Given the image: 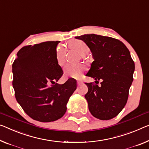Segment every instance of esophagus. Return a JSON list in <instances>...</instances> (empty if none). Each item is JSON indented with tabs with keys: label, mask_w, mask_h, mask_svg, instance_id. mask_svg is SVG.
<instances>
[{
	"label": "esophagus",
	"mask_w": 149,
	"mask_h": 149,
	"mask_svg": "<svg viewBox=\"0 0 149 149\" xmlns=\"http://www.w3.org/2000/svg\"><path fill=\"white\" fill-rule=\"evenodd\" d=\"M82 84V81H77L78 86L81 85V84Z\"/></svg>",
	"instance_id": "obj_1"
}]
</instances>
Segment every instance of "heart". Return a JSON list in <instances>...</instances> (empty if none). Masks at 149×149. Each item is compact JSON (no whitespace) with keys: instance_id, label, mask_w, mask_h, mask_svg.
<instances>
[{"instance_id":"obj_1","label":"heart","mask_w":149,"mask_h":149,"mask_svg":"<svg viewBox=\"0 0 149 149\" xmlns=\"http://www.w3.org/2000/svg\"><path fill=\"white\" fill-rule=\"evenodd\" d=\"M69 47L76 51L80 55L85 56L89 51L88 47L84 42L81 40L74 39L68 42ZM56 60L59 65H63L65 62V49L59 46L56 49ZM84 70V67L80 64H68L65 68V73L67 77L79 78Z\"/></svg>"}]
</instances>
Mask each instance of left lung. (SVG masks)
Returning <instances> with one entry per match:
<instances>
[{
    "label": "left lung",
    "instance_id": "obj_1",
    "mask_svg": "<svg viewBox=\"0 0 149 149\" xmlns=\"http://www.w3.org/2000/svg\"><path fill=\"white\" fill-rule=\"evenodd\" d=\"M86 43L94 61L86 76L101 80L100 86L86 83L84 97L93 116L109 120L124 108L133 81L134 63L127 47L119 40L95 34L75 37Z\"/></svg>",
    "mask_w": 149,
    "mask_h": 149
}]
</instances>
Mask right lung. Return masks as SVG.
Listing matches in <instances>:
<instances>
[{
  "instance_id": "1",
  "label": "right lung",
  "mask_w": 149,
  "mask_h": 149,
  "mask_svg": "<svg viewBox=\"0 0 149 149\" xmlns=\"http://www.w3.org/2000/svg\"><path fill=\"white\" fill-rule=\"evenodd\" d=\"M60 41H48L22 47L13 64V85L17 102L30 117L40 122L61 118L77 88L75 79L56 83L63 71L56 60ZM51 83L54 86H49Z\"/></svg>"
}]
</instances>
